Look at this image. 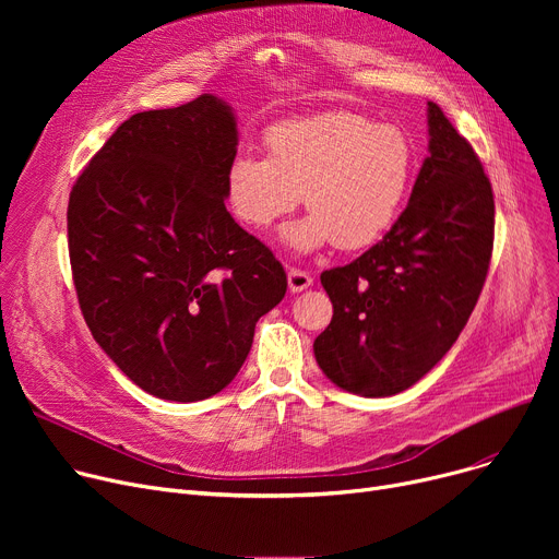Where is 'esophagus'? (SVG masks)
<instances>
[{
  "label": "esophagus",
  "instance_id": "esophagus-1",
  "mask_svg": "<svg viewBox=\"0 0 559 559\" xmlns=\"http://www.w3.org/2000/svg\"><path fill=\"white\" fill-rule=\"evenodd\" d=\"M287 285H289L292 295H295V292H304V289H308L312 285V276L308 272H304V270L292 267L287 272Z\"/></svg>",
  "mask_w": 559,
  "mask_h": 559
}]
</instances>
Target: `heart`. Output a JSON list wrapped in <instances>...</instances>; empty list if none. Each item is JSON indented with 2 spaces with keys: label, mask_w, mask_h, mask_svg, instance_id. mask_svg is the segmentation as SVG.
<instances>
[{
  "label": "heart",
  "mask_w": 559,
  "mask_h": 559,
  "mask_svg": "<svg viewBox=\"0 0 559 559\" xmlns=\"http://www.w3.org/2000/svg\"><path fill=\"white\" fill-rule=\"evenodd\" d=\"M267 158L238 154L226 169V199L242 224L264 230L301 199L310 211L285 230L299 251L335 242L362 249L383 238L413 188L417 152L394 124L348 110L285 120L264 131Z\"/></svg>",
  "instance_id": "heart-1"
}]
</instances>
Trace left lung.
<instances>
[{"mask_svg": "<svg viewBox=\"0 0 559 559\" xmlns=\"http://www.w3.org/2000/svg\"><path fill=\"white\" fill-rule=\"evenodd\" d=\"M428 152L385 238L321 285L333 301L314 358L360 396L413 388L455 344L483 292L493 249V194L474 146L428 102Z\"/></svg>", "mask_w": 559, "mask_h": 559, "instance_id": "8db88e82", "label": "left lung"}]
</instances>
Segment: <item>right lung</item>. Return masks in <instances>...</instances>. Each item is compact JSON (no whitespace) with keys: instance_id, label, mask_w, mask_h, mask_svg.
I'll return each instance as SVG.
<instances>
[{"instance_id":"1","label":"right lung","mask_w":559,"mask_h":559,"mask_svg":"<svg viewBox=\"0 0 559 559\" xmlns=\"http://www.w3.org/2000/svg\"><path fill=\"white\" fill-rule=\"evenodd\" d=\"M230 106L201 95L144 110L106 140L68 205L79 306L106 356L165 401H203L245 365L281 304L283 264L226 211Z\"/></svg>"}]
</instances>
